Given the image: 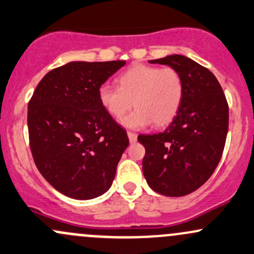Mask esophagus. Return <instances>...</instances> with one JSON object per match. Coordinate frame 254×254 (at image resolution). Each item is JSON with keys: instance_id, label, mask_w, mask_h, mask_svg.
I'll use <instances>...</instances> for the list:
<instances>
[{"instance_id": "esophagus-1", "label": "esophagus", "mask_w": 254, "mask_h": 254, "mask_svg": "<svg viewBox=\"0 0 254 254\" xmlns=\"http://www.w3.org/2000/svg\"><path fill=\"white\" fill-rule=\"evenodd\" d=\"M127 135H128V139H129L130 143H134V141H137V134L133 132H127Z\"/></svg>"}]
</instances>
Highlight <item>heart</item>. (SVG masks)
<instances>
[{
  "label": "heart",
  "mask_w": 254,
  "mask_h": 254,
  "mask_svg": "<svg viewBox=\"0 0 254 254\" xmlns=\"http://www.w3.org/2000/svg\"><path fill=\"white\" fill-rule=\"evenodd\" d=\"M100 104L110 116L119 119L132 108L135 109L121 120L132 129L170 124L181 108L184 97V81L174 67H159L137 64L119 77V87L103 83L98 91Z\"/></svg>",
  "instance_id": "heart-1"
}]
</instances>
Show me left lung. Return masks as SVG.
Segmentation results:
<instances>
[{
	"label": "left lung",
	"mask_w": 254,
	"mask_h": 254,
	"mask_svg": "<svg viewBox=\"0 0 254 254\" xmlns=\"http://www.w3.org/2000/svg\"><path fill=\"white\" fill-rule=\"evenodd\" d=\"M181 72L184 97L170 126L138 135L145 148L143 173L154 191L171 197L191 193L213 174L225 146L229 106L222 86L207 67L184 56L149 61Z\"/></svg>",
	"instance_id": "8db88e82"
}]
</instances>
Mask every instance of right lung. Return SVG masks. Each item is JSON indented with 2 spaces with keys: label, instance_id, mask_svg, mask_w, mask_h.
I'll return each mask as SVG.
<instances>
[{
  "label": "right lung",
  "instance_id": "obj_1",
  "mask_svg": "<svg viewBox=\"0 0 254 254\" xmlns=\"http://www.w3.org/2000/svg\"><path fill=\"white\" fill-rule=\"evenodd\" d=\"M125 64L71 62L46 73L30 99L29 143L35 165L65 196L89 200L113 184L129 140L100 104L98 91Z\"/></svg>",
  "mask_w": 254,
  "mask_h": 254
}]
</instances>
